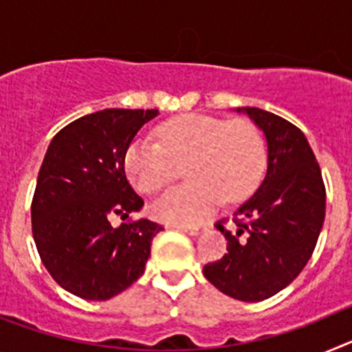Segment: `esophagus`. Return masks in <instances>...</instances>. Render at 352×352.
Listing matches in <instances>:
<instances>
[{"label": "esophagus", "instance_id": "esophagus-1", "mask_svg": "<svg viewBox=\"0 0 352 352\" xmlns=\"http://www.w3.org/2000/svg\"><path fill=\"white\" fill-rule=\"evenodd\" d=\"M174 227H176L178 231H183L190 236H197L199 232L203 231V226H174Z\"/></svg>", "mask_w": 352, "mask_h": 352}]
</instances>
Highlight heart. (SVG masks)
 Returning a JSON list of instances; mask_svg holds the SVG:
<instances>
[{"label":"heart","instance_id":"obj_1","mask_svg":"<svg viewBox=\"0 0 352 352\" xmlns=\"http://www.w3.org/2000/svg\"><path fill=\"white\" fill-rule=\"evenodd\" d=\"M157 141L135 139L125 151V170L142 194H157L186 166L192 182L176 186L153 204L158 220L192 226L226 199L238 203L254 192L266 166V151L256 129L245 121L204 114H182L164 121Z\"/></svg>","mask_w":352,"mask_h":352}]
</instances>
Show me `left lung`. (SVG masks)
Segmentation results:
<instances>
[{"instance_id":"left-lung-1","label":"left lung","mask_w":352,"mask_h":352,"mask_svg":"<svg viewBox=\"0 0 352 352\" xmlns=\"http://www.w3.org/2000/svg\"><path fill=\"white\" fill-rule=\"evenodd\" d=\"M266 138L268 169L263 183L234 211V231L223 220L227 254L204 266L214 287L241 301H263L287 287L309 263L324 223L321 167L298 126L257 107H238Z\"/></svg>"}]
</instances>
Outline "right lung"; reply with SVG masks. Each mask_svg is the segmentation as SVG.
<instances>
[{"instance_id":"obj_1","label":"right lung","mask_w":352,"mask_h":352,"mask_svg":"<svg viewBox=\"0 0 352 352\" xmlns=\"http://www.w3.org/2000/svg\"><path fill=\"white\" fill-rule=\"evenodd\" d=\"M158 109H104L68 123L43 157L31 203L36 250L65 291L116 296L144 273L164 227L148 219L111 226L144 204L125 174V151Z\"/></svg>"}]
</instances>
